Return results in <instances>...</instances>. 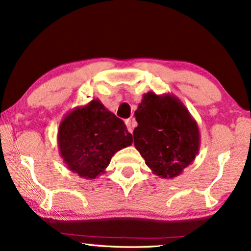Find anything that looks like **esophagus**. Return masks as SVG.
<instances>
[{"mask_svg":"<svg viewBox=\"0 0 251 251\" xmlns=\"http://www.w3.org/2000/svg\"><path fill=\"white\" fill-rule=\"evenodd\" d=\"M126 128H128V131L132 132L133 126H135V120H133V119L126 120Z\"/></svg>","mask_w":251,"mask_h":251,"instance_id":"esophagus-1","label":"esophagus"}]
</instances>
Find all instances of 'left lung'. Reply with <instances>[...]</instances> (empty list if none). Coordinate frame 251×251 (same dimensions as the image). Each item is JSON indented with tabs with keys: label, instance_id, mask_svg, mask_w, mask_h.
I'll list each match as a JSON object with an SVG mask.
<instances>
[{
	"label": "left lung",
	"instance_id": "1",
	"mask_svg": "<svg viewBox=\"0 0 251 251\" xmlns=\"http://www.w3.org/2000/svg\"><path fill=\"white\" fill-rule=\"evenodd\" d=\"M135 116L133 143L146 166L160 178L179 176L200 150V131L188 109L176 96L150 91Z\"/></svg>",
	"mask_w": 251,
	"mask_h": 251
}]
</instances>
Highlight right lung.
I'll list each match as a JSON object with an SVG mask.
<instances>
[{"label": "right lung", "instance_id": "1", "mask_svg": "<svg viewBox=\"0 0 251 251\" xmlns=\"http://www.w3.org/2000/svg\"><path fill=\"white\" fill-rule=\"evenodd\" d=\"M57 140L68 169L84 179H95L105 173L118 151L131 145L132 135L121 119L94 99L65 115Z\"/></svg>", "mask_w": 251, "mask_h": 251}]
</instances>
